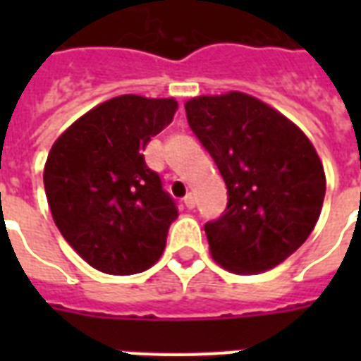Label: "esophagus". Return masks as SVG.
Segmentation results:
<instances>
[{
  "label": "esophagus",
  "mask_w": 361,
  "mask_h": 361,
  "mask_svg": "<svg viewBox=\"0 0 361 361\" xmlns=\"http://www.w3.org/2000/svg\"><path fill=\"white\" fill-rule=\"evenodd\" d=\"M183 202H185L187 208L192 209V208H195V206H197V197H195L192 192H187V197L183 198Z\"/></svg>",
  "instance_id": "esophagus-1"
}]
</instances>
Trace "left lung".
<instances>
[{"mask_svg": "<svg viewBox=\"0 0 361 361\" xmlns=\"http://www.w3.org/2000/svg\"><path fill=\"white\" fill-rule=\"evenodd\" d=\"M185 112L228 189L226 212L204 226L214 260L238 275L279 266L320 217L326 174L314 146L279 110L247 93L192 97Z\"/></svg>", "mask_w": 361, "mask_h": 361, "instance_id": "1", "label": "left lung"}]
</instances>
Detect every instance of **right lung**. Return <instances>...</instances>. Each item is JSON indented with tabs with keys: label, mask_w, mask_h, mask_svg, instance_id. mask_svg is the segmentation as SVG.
<instances>
[{
	"label": "right lung",
	"mask_w": 361,
	"mask_h": 361,
	"mask_svg": "<svg viewBox=\"0 0 361 361\" xmlns=\"http://www.w3.org/2000/svg\"><path fill=\"white\" fill-rule=\"evenodd\" d=\"M176 110L174 97L109 99L67 127L48 153L42 180L54 223L103 274H140L163 255L178 209L142 152Z\"/></svg>",
	"instance_id": "1"
}]
</instances>
